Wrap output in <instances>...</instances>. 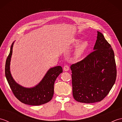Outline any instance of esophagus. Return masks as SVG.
Listing matches in <instances>:
<instances>
[{
	"mask_svg": "<svg viewBox=\"0 0 122 122\" xmlns=\"http://www.w3.org/2000/svg\"><path fill=\"white\" fill-rule=\"evenodd\" d=\"M63 70H64V71H69V66H68V65L64 66L63 67Z\"/></svg>",
	"mask_w": 122,
	"mask_h": 122,
	"instance_id": "34e87169",
	"label": "esophagus"
}]
</instances>
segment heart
I'll list each match as a JSON object with an SVG mask.
<instances>
[{
	"label": "heart",
	"instance_id": "heart-1",
	"mask_svg": "<svg viewBox=\"0 0 122 122\" xmlns=\"http://www.w3.org/2000/svg\"><path fill=\"white\" fill-rule=\"evenodd\" d=\"M80 42H81V41L80 40L76 39L74 40L73 43L74 45H77L79 44ZM89 45V44L87 41H85V42H83L81 43H80L77 47L76 51H75V56L76 57V58H79V57L81 56L87 49Z\"/></svg>",
	"mask_w": 122,
	"mask_h": 122
}]
</instances>
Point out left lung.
I'll list each match as a JSON object with an SVG mask.
<instances>
[{
	"instance_id": "left-lung-1",
	"label": "left lung",
	"mask_w": 122,
	"mask_h": 122,
	"mask_svg": "<svg viewBox=\"0 0 122 122\" xmlns=\"http://www.w3.org/2000/svg\"><path fill=\"white\" fill-rule=\"evenodd\" d=\"M94 50L70 66L73 96L77 102H100L109 93L116 81L117 71L114 51L98 31Z\"/></svg>"
}]
</instances>
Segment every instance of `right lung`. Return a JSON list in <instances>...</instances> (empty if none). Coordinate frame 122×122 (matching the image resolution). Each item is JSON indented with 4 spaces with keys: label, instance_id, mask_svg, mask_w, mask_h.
I'll return each mask as SVG.
<instances>
[{
    "label": "right lung",
    "instance_id": "1",
    "mask_svg": "<svg viewBox=\"0 0 122 122\" xmlns=\"http://www.w3.org/2000/svg\"><path fill=\"white\" fill-rule=\"evenodd\" d=\"M14 42L10 48L5 65V76L12 93L18 100L25 104L40 105L51 101L54 94V84L57 77L62 72L61 66L49 70L39 83L32 88H25L17 83L13 79L10 71V62Z\"/></svg>",
    "mask_w": 122,
    "mask_h": 122
}]
</instances>
